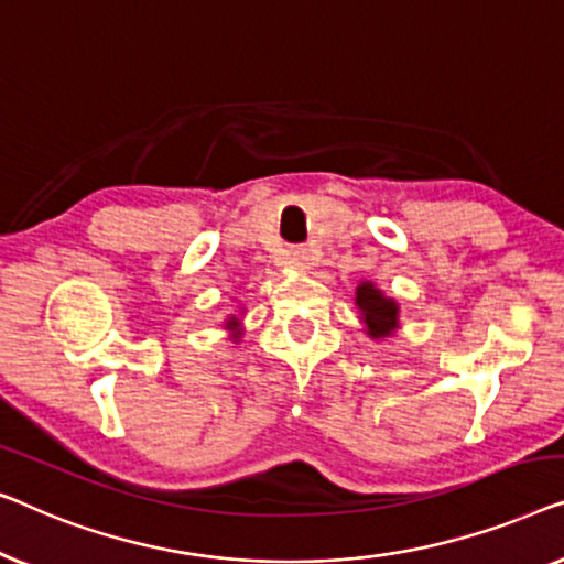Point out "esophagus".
<instances>
[{
  "mask_svg": "<svg viewBox=\"0 0 564 564\" xmlns=\"http://www.w3.org/2000/svg\"><path fill=\"white\" fill-rule=\"evenodd\" d=\"M285 265L293 268V271H308L312 268V256H308L306 248H291L289 256H285Z\"/></svg>",
  "mask_w": 564,
  "mask_h": 564,
  "instance_id": "obj_1",
  "label": "esophagus"
}]
</instances>
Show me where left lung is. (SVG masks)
Instances as JSON below:
<instances>
[{"label":"left lung","instance_id":"1","mask_svg":"<svg viewBox=\"0 0 564 564\" xmlns=\"http://www.w3.org/2000/svg\"><path fill=\"white\" fill-rule=\"evenodd\" d=\"M355 304L360 308V319L372 339H383L399 329V304L388 299L370 281H362L355 291Z\"/></svg>","mask_w":564,"mask_h":564}]
</instances>
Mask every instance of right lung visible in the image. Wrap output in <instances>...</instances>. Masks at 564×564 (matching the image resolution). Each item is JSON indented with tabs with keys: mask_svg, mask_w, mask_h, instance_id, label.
<instances>
[{
	"mask_svg": "<svg viewBox=\"0 0 564 564\" xmlns=\"http://www.w3.org/2000/svg\"><path fill=\"white\" fill-rule=\"evenodd\" d=\"M225 329L232 332V339H235V343H237V339H240V335H242V329H240V319H237V316H229V319L225 322Z\"/></svg>",
	"mask_w": 564,
	"mask_h": 564,
	"instance_id": "obj_1",
	"label": "right lung"
}]
</instances>
